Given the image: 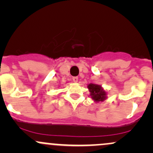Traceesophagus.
Here are the masks:
<instances>
[{
    "mask_svg": "<svg viewBox=\"0 0 153 153\" xmlns=\"http://www.w3.org/2000/svg\"><path fill=\"white\" fill-rule=\"evenodd\" d=\"M73 81L74 82H78V77H73Z\"/></svg>",
    "mask_w": 153,
    "mask_h": 153,
    "instance_id": "esophagus-1",
    "label": "esophagus"
}]
</instances>
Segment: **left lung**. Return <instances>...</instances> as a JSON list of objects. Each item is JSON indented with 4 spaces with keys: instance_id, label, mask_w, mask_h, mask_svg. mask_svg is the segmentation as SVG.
<instances>
[{
    "instance_id": "left-lung-1",
    "label": "left lung",
    "mask_w": 153,
    "mask_h": 153,
    "mask_svg": "<svg viewBox=\"0 0 153 153\" xmlns=\"http://www.w3.org/2000/svg\"><path fill=\"white\" fill-rule=\"evenodd\" d=\"M91 99L94 100L95 103L103 102L107 99V91L103 89L101 85L95 83H90L88 85Z\"/></svg>"
}]
</instances>
